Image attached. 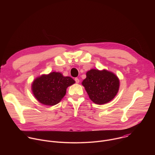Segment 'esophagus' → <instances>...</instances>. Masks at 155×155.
<instances>
[{"label": "esophagus", "instance_id": "obj_1", "mask_svg": "<svg viewBox=\"0 0 155 155\" xmlns=\"http://www.w3.org/2000/svg\"><path fill=\"white\" fill-rule=\"evenodd\" d=\"M75 82H76L77 83H78L79 81H80V80H79V79H78V78H75Z\"/></svg>", "mask_w": 155, "mask_h": 155}]
</instances>
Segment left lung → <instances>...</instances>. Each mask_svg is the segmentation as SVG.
<instances>
[{
  "instance_id": "obj_1",
  "label": "left lung",
  "mask_w": 155,
  "mask_h": 155,
  "mask_svg": "<svg viewBox=\"0 0 155 155\" xmlns=\"http://www.w3.org/2000/svg\"><path fill=\"white\" fill-rule=\"evenodd\" d=\"M90 99L102 105L109 102L119 90L120 80L114 73L107 70L91 69L86 72V78L82 81Z\"/></svg>"
}]
</instances>
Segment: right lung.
Masks as SVG:
<instances>
[{
  "label": "right lung",
  "instance_id": "right-lung-1",
  "mask_svg": "<svg viewBox=\"0 0 155 155\" xmlns=\"http://www.w3.org/2000/svg\"><path fill=\"white\" fill-rule=\"evenodd\" d=\"M74 83L75 81L71 77L53 72L35 78L32 84V91L39 102L53 106L61 101L65 95L68 87Z\"/></svg>",
  "mask_w": 155,
  "mask_h": 155
}]
</instances>
